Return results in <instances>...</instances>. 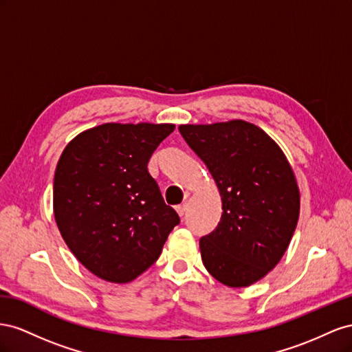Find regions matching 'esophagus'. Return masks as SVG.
Returning <instances> with one entry per match:
<instances>
[{
    "mask_svg": "<svg viewBox=\"0 0 352 352\" xmlns=\"http://www.w3.org/2000/svg\"><path fill=\"white\" fill-rule=\"evenodd\" d=\"M177 212H178V215L179 217H184L186 215V212H187V205L184 204V205H179V206H177Z\"/></svg>",
    "mask_w": 352,
    "mask_h": 352,
    "instance_id": "34e87169",
    "label": "esophagus"
}]
</instances>
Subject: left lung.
Returning a JSON list of instances; mask_svg holds the SVG:
<instances>
[{"instance_id": "1", "label": "left lung", "mask_w": 352, "mask_h": 352, "mask_svg": "<svg viewBox=\"0 0 352 352\" xmlns=\"http://www.w3.org/2000/svg\"><path fill=\"white\" fill-rule=\"evenodd\" d=\"M219 190L223 214L200 239L209 274L230 287L250 286L285 255L299 218V188L274 140L246 120L179 125Z\"/></svg>"}]
</instances>
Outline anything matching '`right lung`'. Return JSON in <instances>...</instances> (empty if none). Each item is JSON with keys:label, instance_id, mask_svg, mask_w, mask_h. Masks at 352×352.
<instances>
[{"label": "right lung", "instance_id": "1", "mask_svg": "<svg viewBox=\"0 0 352 352\" xmlns=\"http://www.w3.org/2000/svg\"><path fill=\"white\" fill-rule=\"evenodd\" d=\"M173 124H103L76 135L54 174V218L76 259L128 283L156 263L179 223L147 164Z\"/></svg>", "mask_w": 352, "mask_h": 352}]
</instances>
